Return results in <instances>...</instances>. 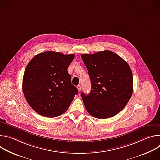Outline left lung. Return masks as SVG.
Instances as JSON below:
<instances>
[{
  "instance_id": "left-lung-1",
  "label": "left lung",
  "mask_w": 160,
  "mask_h": 160,
  "mask_svg": "<svg viewBox=\"0 0 160 160\" xmlns=\"http://www.w3.org/2000/svg\"><path fill=\"white\" fill-rule=\"evenodd\" d=\"M74 57V54L47 51L35 56L27 66L22 91L29 105L41 116L61 115L78 94L68 72Z\"/></svg>"
}]
</instances>
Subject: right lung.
<instances>
[{"label":"right lung","instance_id":"add662e5","mask_svg":"<svg viewBox=\"0 0 160 160\" xmlns=\"http://www.w3.org/2000/svg\"><path fill=\"white\" fill-rule=\"evenodd\" d=\"M81 57L92 87L88 95L81 94L86 110L99 119L115 116L132 95L133 76L129 65L109 51L85 54Z\"/></svg>","mask_w":160,"mask_h":160}]
</instances>
